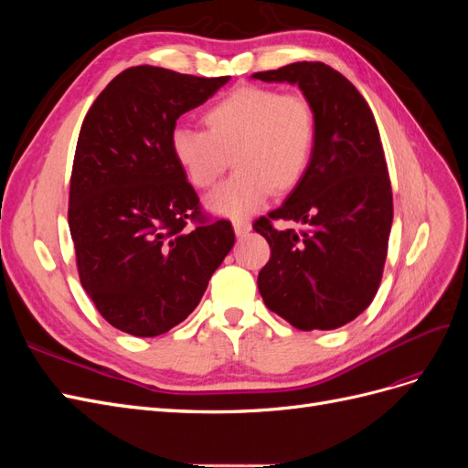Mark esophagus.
I'll list each match as a JSON object with an SVG mask.
<instances>
[{
  "label": "esophagus",
  "mask_w": 468,
  "mask_h": 468,
  "mask_svg": "<svg viewBox=\"0 0 468 468\" xmlns=\"http://www.w3.org/2000/svg\"><path fill=\"white\" fill-rule=\"evenodd\" d=\"M232 224H234V232H236V236H238V238H244V236L251 230V224H250V222H246V220H239V218H236Z\"/></svg>",
  "instance_id": "1"
}]
</instances>
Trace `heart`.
Returning a JSON list of instances; mask_svg holds the SVG:
<instances>
[{
  "instance_id": "b5f03b06",
  "label": "heart",
  "mask_w": 468,
  "mask_h": 468,
  "mask_svg": "<svg viewBox=\"0 0 468 468\" xmlns=\"http://www.w3.org/2000/svg\"><path fill=\"white\" fill-rule=\"evenodd\" d=\"M205 131L177 124L169 148L189 186L210 189L232 162L236 172L208 195L207 205L224 217H248L271 193L294 189L316 148V111L303 93L242 86L203 112Z\"/></svg>"
}]
</instances>
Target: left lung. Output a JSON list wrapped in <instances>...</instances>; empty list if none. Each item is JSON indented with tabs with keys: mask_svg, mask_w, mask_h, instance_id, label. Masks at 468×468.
Instances as JSON below:
<instances>
[{
	"mask_svg": "<svg viewBox=\"0 0 468 468\" xmlns=\"http://www.w3.org/2000/svg\"><path fill=\"white\" fill-rule=\"evenodd\" d=\"M296 83L316 111V148L306 176L279 208L253 222L271 248L260 271L263 303L296 330H335L378 291L392 226V187L371 107L322 62L253 74ZM275 219L305 226L279 231Z\"/></svg>",
	"mask_w": 468,
	"mask_h": 468,
	"instance_id": "1",
	"label": "left lung"
}]
</instances>
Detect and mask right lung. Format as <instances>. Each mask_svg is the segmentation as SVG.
Instances as JSON below:
<instances>
[{
	"label": "right lung",
	"mask_w": 468,
	"mask_h": 468,
	"mask_svg": "<svg viewBox=\"0 0 468 468\" xmlns=\"http://www.w3.org/2000/svg\"><path fill=\"white\" fill-rule=\"evenodd\" d=\"M229 80L133 66L83 119L68 224L81 287L121 332L154 337L181 324L234 246L230 220L207 215L169 148L183 112Z\"/></svg>",
	"instance_id": "add662e5"
}]
</instances>
